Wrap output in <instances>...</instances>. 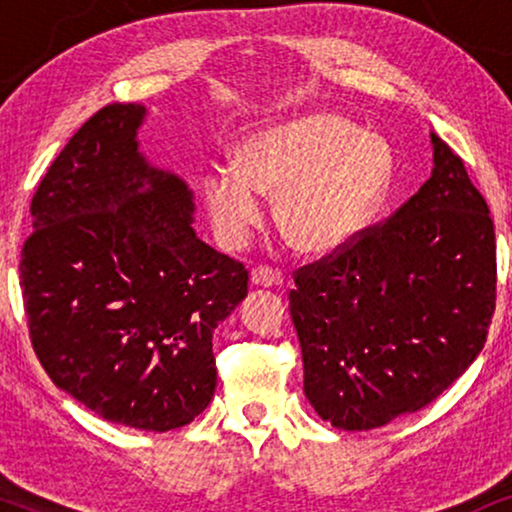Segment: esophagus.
<instances>
[{"mask_svg":"<svg viewBox=\"0 0 512 512\" xmlns=\"http://www.w3.org/2000/svg\"><path fill=\"white\" fill-rule=\"evenodd\" d=\"M284 282V275L279 270H272V268H254L251 270V284L254 286H263V289H272V286H282Z\"/></svg>","mask_w":512,"mask_h":512,"instance_id":"1","label":"esophagus"}]
</instances>
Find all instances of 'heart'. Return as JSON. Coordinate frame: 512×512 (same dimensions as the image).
<instances>
[{
	"label": "heart",
	"mask_w": 512,
	"mask_h": 512,
	"mask_svg": "<svg viewBox=\"0 0 512 512\" xmlns=\"http://www.w3.org/2000/svg\"><path fill=\"white\" fill-rule=\"evenodd\" d=\"M394 156L387 139L333 114H305L265 125L237 149V165L209 167L202 200L228 247H242L277 198L282 235L303 254L352 244L387 198Z\"/></svg>",
	"instance_id": "b5f03b06"
}]
</instances>
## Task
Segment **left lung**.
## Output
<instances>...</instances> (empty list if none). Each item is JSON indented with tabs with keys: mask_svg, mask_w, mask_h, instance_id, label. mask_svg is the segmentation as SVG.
<instances>
[{
	"mask_svg": "<svg viewBox=\"0 0 512 512\" xmlns=\"http://www.w3.org/2000/svg\"><path fill=\"white\" fill-rule=\"evenodd\" d=\"M426 184L380 226L296 272L289 310L305 396L335 429L422 410L475 361L496 300L489 207L431 135Z\"/></svg>",
	"mask_w": 512,
	"mask_h": 512,
	"instance_id": "8db88e82",
	"label": "left lung"
}]
</instances>
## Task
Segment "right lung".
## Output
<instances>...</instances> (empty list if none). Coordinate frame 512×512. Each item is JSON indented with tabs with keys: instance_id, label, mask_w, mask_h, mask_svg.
<instances>
[{
	"instance_id": "obj_1",
	"label": "right lung",
	"mask_w": 512,
	"mask_h": 512,
	"mask_svg": "<svg viewBox=\"0 0 512 512\" xmlns=\"http://www.w3.org/2000/svg\"><path fill=\"white\" fill-rule=\"evenodd\" d=\"M144 118V104H107L53 160L20 286L55 387L107 422L163 433L212 401L214 328L249 272L195 235L193 191L139 151Z\"/></svg>"
}]
</instances>
